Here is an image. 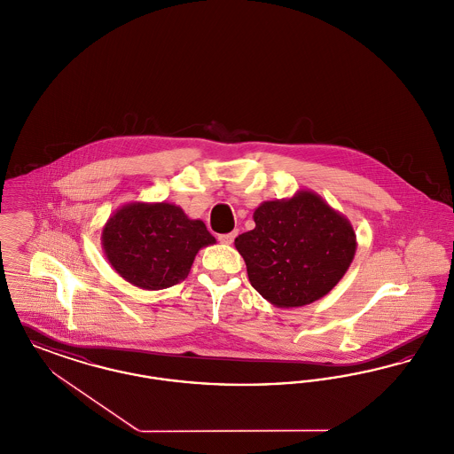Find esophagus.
I'll return each mask as SVG.
<instances>
[{
	"label": "esophagus",
	"mask_w": 454,
	"mask_h": 454,
	"mask_svg": "<svg viewBox=\"0 0 454 454\" xmlns=\"http://www.w3.org/2000/svg\"><path fill=\"white\" fill-rule=\"evenodd\" d=\"M237 237V231H231V233H224V235H219L217 239H219V243H223V245H231L233 243V239Z\"/></svg>",
	"instance_id": "obj_1"
}]
</instances>
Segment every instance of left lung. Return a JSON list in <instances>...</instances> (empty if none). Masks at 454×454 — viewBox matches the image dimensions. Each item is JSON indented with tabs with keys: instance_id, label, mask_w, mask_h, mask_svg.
<instances>
[{
	"instance_id": "1",
	"label": "left lung",
	"mask_w": 454,
	"mask_h": 454,
	"mask_svg": "<svg viewBox=\"0 0 454 454\" xmlns=\"http://www.w3.org/2000/svg\"><path fill=\"white\" fill-rule=\"evenodd\" d=\"M255 228L235 239L248 281L278 308L318 301L346 276L357 238L350 221L313 191L265 200Z\"/></svg>"
}]
</instances>
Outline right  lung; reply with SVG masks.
Wrapping results in <instances>:
<instances>
[{
    "label": "right lung",
    "mask_w": 454,
    "mask_h": 454,
    "mask_svg": "<svg viewBox=\"0 0 454 454\" xmlns=\"http://www.w3.org/2000/svg\"><path fill=\"white\" fill-rule=\"evenodd\" d=\"M215 243L200 219H191L170 202H128L102 230V248L112 269L146 291L184 281L199 250Z\"/></svg>",
    "instance_id": "add662e5"
}]
</instances>
